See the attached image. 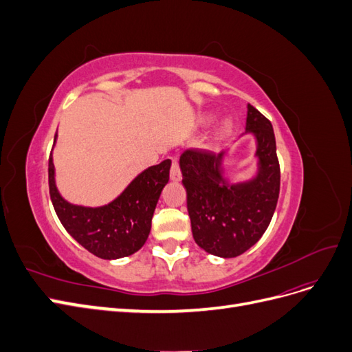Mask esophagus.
Returning <instances> with one entry per match:
<instances>
[{"mask_svg": "<svg viewBox=\"0 0 352 352\" xmlns=\"http://www.w3.org/2000/svg\"><path fill=\"white\" fill-rule=\"evenodd\" d=\"M170 179H172L173 182H180V180H182V172H180L177 160H173L172 163V168H170Z\"/></svg>", "mask_w": 352, "mask_h": 352, "instance_id": "esophagus-1", "label": "esophagus"}]
</instances>
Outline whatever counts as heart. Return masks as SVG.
<instances>
[{"instance_id":"obj_1","label":"heart","mask_w":352,"mask_h":352,"mask_svg":"<svg viewBox=\"0 0 352 352\" xmlns=\"http://www.w3.org/2000/svg\"><path fill=\"white\" fill-rule=\"evenodd\" d=\"M212 122V116H207V117H204V123L206 124H208V123H211ZM221 129H223V132H229L230 131V123L229 122H225V123H223V127H221Z\"/></svg>"}]
</instances>
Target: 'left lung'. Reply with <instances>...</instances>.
I'll list each match as a JSON object with an SVG mask.
<instances>
[{
  "mask_svg": "<svg viewBox=\"0 0 352 352\" xmlns=\"http://www.w3.org/2000/svg\"><path fill=\"white\" fill-rule=\"evenodd\" d=\"M243 135L255 141V172L250 179L230 180L220 154L188 150L179 160L188 194L192 235L199 248L221 258H233L257 243L267 230L278 204L280 168L272 123L247 105Z\"/></svg>",
  "mask_w": 352,
  "mask_h": 352,
  "instance_id": "1",
  "label": "left lung"
}]
</instances>
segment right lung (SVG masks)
Returning <instances> with one entry per match:
<instances>
[{"instance_id": "obj_1", "label": "right lung", "mask_w": 352, "mask_h": 352, "mask_svg": "<svg viewBox=\"0 0 352 352\" xmlns=\"http://www.w3.org/2000/svg\"><path fill=\"white\" fill-rule=\"evenodd\" d=\"M57 133L54 138V145ZM172 162L145 168L109 204L87 207L63 198L56 184L52 154L48 182L52 206L69 235L102 260H117L140 251L151 230V220L163 188L168 184Z\"/></svg>"}]
</instances>
